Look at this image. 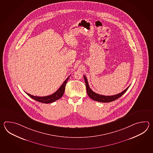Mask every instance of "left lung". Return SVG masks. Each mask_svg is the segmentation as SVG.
<instances>
[{
    "mask_svg": "<svg viewBox=\"0 0 153 153\" xmlns=\"http://www.w3.org/2000/svg\"><path fill=\"white\" fill-rule=\"evenodd\" d=\"M84 78L85 82V84H86V91H87L88 96L91 98V99H92L93 100L100 102L108 103V102H111L117 100L123 94H124L130 87V86H129L124 91L121 92L120 94H115V95H113V96H103V95H101V94H96V93H95L94 92L92 91L90 88L89 87L88 80H87V79L85 75H84Z\"/></svg>",
    "mask_w": 153,
    "mask_h": 153,
    "instance_id": "left-lung-1",
    "label": "left lung"
}]
</instances>
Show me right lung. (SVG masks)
Listing matches in <instances>:
<instances>
[{"label": "right lung", "mask_w": 153, "mask_h": 153, "mask_svg": "<svg viewBox=\"0 0 153 153\" xmlns=\"http://www.w3.org/2000/svg\"><path fill=\"white\" fill-rule=\"evenodd\" d=\"M69 76L66 79V80L64 81V82L60 86V88H59L58 90L56 91L54 94L51 95L45 96V97H38V96H33L27 92H26V94L28 95L30 97L32 98L33 100L42 103H50L54 102L55 101H57L62 97V96L63 95L65 90V85L67 82V81L68 80Z\"/></svg>", "instance_id": "right-lung-1"}]
</instances>
